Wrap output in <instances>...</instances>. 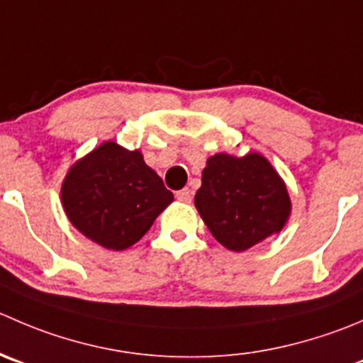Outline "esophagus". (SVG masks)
<instances>
[{"label": "esophagus", "instance_id": "obj_1", "mask_svg": "<svg viewBox=\"0 0 363 363\" xmlns=\"http://www.w3.org/2000/svg\"><path fill=\"white\" fill-rule=\"evenodd\" d=\"M177 200L179 202H184V203H189L191 202V191H189L188 188H184V189H181V191H177Z\"/></svg>", "mask_w": 363, "mask_h": 363}]
</instances>
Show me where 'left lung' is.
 I'll list each match as a JSON object with an SVG mask.
<instances>
[{
  "instance_id": "1",
  "label": "left lung",
  "mask_w": 363,
  "mask_h": 363,
  "mask_svg": "<svg viewBox=\"0 0 363 363\" xmlns=\"http://www.w3.org/2000/svg\"><path fill=\"white\" fill-rule=\"evenodd\" d=\"M195 207L214 239L232 252L279 234L293 209L286 182L259 152L211 156Z\"/></svg>"
}]
</instances>
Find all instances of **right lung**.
Segmentation results:
<instances>
[{
  "label": "right lung",
  "mask_w": 363,
  "mask_h": 363,
  "mask_svg": "<svg viewBox=\"0 0 363 363\" xmlns=\"http://www.w3.org/2000/svg\"><path fill=\"white\" fill-rule=\"evenodd\" d=\"M70 223L103 248L122 252L138 242L174 202L140 150L104 142L77 160L62 182Z\"/></svg>",
  "instance_id": "obj_1"
}]
</instances>
